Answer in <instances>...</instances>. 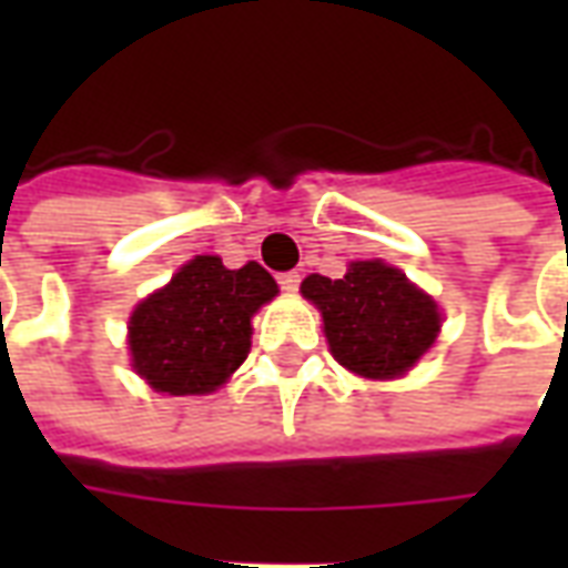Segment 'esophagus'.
I'll return each mask as SVG.
<instances>
[{
  "instance_id": "esophagus-1",
  "label": "esophagus",
  "mask_w": 568,
  "mask_h": 568,
  "mask_svg": "<svg viewBox=\"0 0 568 568\" xmlns=\"http://www.w3.org/2000/svg\"><path fill=\"white\" fill-rule=\"evenodd\" d=\"M276 280H280V288H283V292H297V285H301V276H297L295 271H292V273H280Z\"/></svg>"
}]
</instances>
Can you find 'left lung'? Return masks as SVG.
I'll return each instance as SVG.
<instances>
[{"mask_svg": "<svg viewBox=\"0 0 568 568\" xmlns=\"http://www.w3.org/2000/svg\"><path fill=\"white\" fill-rule=\"evenodd\" d=\"M301 292L322 310L334 358L358 377H398L438 337V304L383 261H356L344 280L313 273Z\"/></svg>", "mask_w": 568, "mask_h": 568, "instance_id": "1", "label": "left lung"}]
</instances>
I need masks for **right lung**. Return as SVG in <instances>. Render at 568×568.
Listing matches in <instances>:
<instances>
[{
	"label": "right lung",
	"mask_w": 568,
	"mask_h": 568,
	"mask_svg": "<svg viewBox=\"0 0 568 568\" xmlns=\"http://www.w3.org/2000/svg\"><path fill=\"white\" fill-rule=\"evenodd\" d=\"M276 292L271 273L255 261L227 271L222 258L197 255L133 310V368L158 393L219 389L248 356L252 313Z\"/></svg>",
	"instance_id": "add662e5"
}]
</instances>
